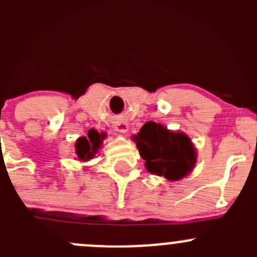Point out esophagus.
<instances>
[{"mask_svg": "<svg viewBox=\"0 0 257 257\" xmlns=\"http://www.w3.org/2000/svg\"><path fill=\"white\" fill-rule=\"evenodd\" d=\"M115 131L119 132L120 134H125L126 132L129 131V124L126 121H119V123L115 124Z\"/></svg>", "mask_w": 257, "mask_h": 257, "instance_id": "34e87169", "label": "esophagus"}]
</instances>
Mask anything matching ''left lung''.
<instances>
[{
	"mask_svg": "<svg viewBox=\"0 0 257 257\" xmlns=\"http://www.w3.org/2000/svg\"><path fill=\"white\" fill-rule=\"evenodd\" d=\"M147 170L169 181L188 177L198 160V152L190 137L174 132L155 121H147L138 134L132 137Z\"/></svg>",
	"mask_w": 257,
	"mask_h": 257,
	"instance_id": "obj_1",
	"label": "left lung"
}]
</instances>
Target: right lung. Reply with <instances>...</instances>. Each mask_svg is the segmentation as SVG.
<instances>
[{
    "instance_id": "right-lung-1",
    "label": "right lung",
    "mask_w": 257,
    "mask_h": 257,
    "mask_svg": "<svg viewBox=\"0 0 257 257\" xmlns=\"http://www.w3.org/2000/svg\"><path fill=\"white\" fill-rule=\"evenodd\" d=\"M107 134L104 132H98L95 129H89L87 136L79 137L77 139L76 145V159L80 163H85L88 160L93 159L100 147L103 145V141L105 139Z\"/></svg>"
}]
</instances>
